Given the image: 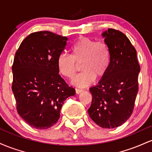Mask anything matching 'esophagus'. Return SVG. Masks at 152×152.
<instances>
[{"label":"esophagus","instance_id":"obj_1","mask_svg":"<svg viewBox=\"0 0 152 152\" xmlns=\"http://www.w3.org/2000/svg\"><path fill=\"white\" fill-rule=\"evenodd\" d=\"M83 90L81 89V88H76V93L78 94L80 93H81V92H83Z\"/></svg>","mask_w":152,"mask_h":152}]
</instances>
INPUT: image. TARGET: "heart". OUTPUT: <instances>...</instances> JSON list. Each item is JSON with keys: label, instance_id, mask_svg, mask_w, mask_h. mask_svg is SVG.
I'll list each match as a JSON object with an SVG mask.
<instances>
[{"label": "heart", "instance_id": "b5f03b06", "mask_svg": "<svg viewBox=\"0 0 152 152\" xmlns=\"http://www.w3.org/2000/svg\"><path fill=\"white\" fill-rule=\"evenodd\" d=\"M71 56L61 53L57 59L59 73L72 78L81 64L82 72L71 81L74 86L84 87L91 84L95 78L105 76L111 64V51L104 41H96L87 37H79L71 45Z\"/></svg>", "mask_w": 152, "mask_h": 152}]
</instances>
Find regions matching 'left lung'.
Returning <instances> with one entry per match:
<instances>
[{
	"label": "left lung",
	"instance_id": "1",
	"mask_svg": "<svg viewBox=\"0 0 152 152\" xmlns=\"http://www.w3.org/2000/svg\"><path fill=\"white\" fill-rule=\"evenodd\" d=\"M111 51V64L98 84L90 88L89 116L99 126L113 129L123 124L132 114L139 84L140 66L137 50L121 31L109 28L102 34Z\"/></svg>",
	"mask_w": 152,
	"mask_h": 152
}]
</instances>
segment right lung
<instances>
[{
    "mask_svg": "<svg viewBox=\"0 0 152 152\" xmlns=\"http://www.w3.org/2000/svg\"><path fill=\"white\" fill-rule=\"evenodd\" d=\"M68 38L50 31L31 34L15 55L12 91L19 116L37 129L57 123L61 109L75 89L58 74L57 59Z\"/></svg>",
    "mask_w": 152,
    "mask_h": 152,
    "instance_id": "add662e5",
    "label": "right lung"
}]
</instances>
